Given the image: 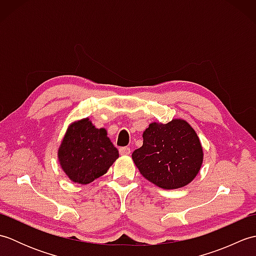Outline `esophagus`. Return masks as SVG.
I'll return each instance as SVG.
<instances>
[{"instance_id":"obj_1","label":"esophagus","mask_w":256,"mask_h":256,"mask_svg":"<svg viewBox=\"0 0 256 256\" xmlns=\"http://www.w3.org/2000/svg\"><path fill=\"white\" fill-rule=\"evenodd\" d=\"M120 154H121V155H130V154H131V148H128V146H124V148H120Z\"/></svg>"}]
</instances>
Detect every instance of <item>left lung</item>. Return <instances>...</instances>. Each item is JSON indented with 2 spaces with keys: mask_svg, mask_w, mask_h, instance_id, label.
<instances>
[{
  "mask_svg": "<svg viewBox=\"0 0 256 256\" xmlns=\"http://www.w3.org/2000/svg\"><path fill=\"white\" fill-rule=\"evenodd\" d=\"M132 158L148 180L162 189H177L199 172L204 154L194 128L184 120H172L150 124Z\"/></svg>",
  "mask_w": 256,
  "mask_h": 256,
  "instance_id": "obj_1",
  "label": "left lung"
}]
</instances>
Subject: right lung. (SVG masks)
<instances>
[{"instance_id": "obj_1", "label": "right lung", "mask_w": 256, "mask_h": 256, "mask_svg": "<svg viewBox=\"0 0 256 256\" xmlns=\"http://www.w3.org/2000/svg\"><path fill=\"white\" fill-rule=\"evenodd\" d=\"M118 157V150L104 128H96L89 118L72 124L58 150L62 168L72 182L89 184L104 175Z\"/></svg>"}]
</instances>
